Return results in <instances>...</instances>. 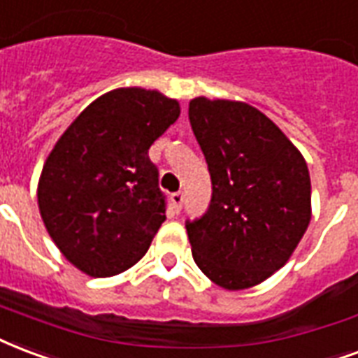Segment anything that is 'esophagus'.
I'll list each match as a JSON object with an SVG mask.
<instances>
[{
	"instance_id": "esophagus-1",
	"label": "esophagus",
	"mask_w": 358,
	"mask_h": 358,
	"mask_svg": "<svg viewBox=\"0 0 358 358\" xmlns=\"http://www.w3.org/2000/svg\"><path fill=\"white\" fill-rule=\"evenodd\" d=\"M171 203H172V208L180 213V208H182V203H184V193L182 192H176L171 195Z\"/></svg>"
}]
</instances>
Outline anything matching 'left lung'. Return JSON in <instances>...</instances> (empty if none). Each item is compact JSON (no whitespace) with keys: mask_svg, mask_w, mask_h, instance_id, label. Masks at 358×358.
<instances>
[{"mask_svg":"<svg viewBox=\"0 0 358 358\" xmlns=\"http://www.w3.org/2000/svg\"><path fill=\"white\" fill-rule=\"evenodd\" d=\"M213 199L187 224L193 260L214 285L245 290L285 266L311 222V178L301 152L266 113L239 100H189Z\"/></svg>","mask_w":358,"mask_h":358,"instance_id":"8db88e82","label":"left lung"}]
</instances>
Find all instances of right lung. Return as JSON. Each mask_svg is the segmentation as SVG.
I'll return each mask as SVG.
<instances>
[{
  "label": "right lung",
  "mask_w": 358,
  "mask_h": 358,
  "mask_svg": "<svg viewBox=\"0 0 358 358\" xmlns=\"http://www.w3.org/2000/svg\"><path fill=\"white\" fill-rule=\"evenodd\" d=\"M178 117V100L121 87L91 102L57 140L39 174L38 206L79 271L113 277L148 252L165 222L148 150Z\"/></svg>",
  "instance_id": "right-lung-1"
}]
</instances>
